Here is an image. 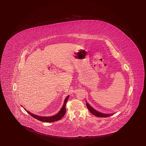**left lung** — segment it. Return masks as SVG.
<instances>
[{
	"label": "left lung",
	"instance_id": "left-lung-1",
	"mask_svg": "<svg viewBox=\"0 0 146 146\" xmlns=\"http://www.w3.org/2000/svg\"><path fill=\"white\" fill-rule=\"evenodd\" d=\"M86 105H87V108L90 111L93 115L97 116V117H109L110 116L113 115V114H103V113H101L100 112H98L96 111V110H95L94 109H93L91 106L86 102Z\"/></svg>",
	"mask_w": 146,
	"mask_h": 146
}]
</instances>
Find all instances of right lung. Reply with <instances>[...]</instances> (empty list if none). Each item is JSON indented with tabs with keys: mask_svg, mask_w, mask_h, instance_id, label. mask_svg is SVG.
<instances>
[{
	"mask_svg": "<svg viewBox=\"0 0 146 146\" xmlns=\"http://www.w3.org/2000/svg\"><path fill=\"white\" fill-rule=\"evenodd\" d=\"M69 97V96H67V98H66L65 101H64V105L62 106L61 110H60V111L57 114H56V115H54V116H52L43 117V116H38V115L33 114H32L30 112H29L28 111H27V112H28V113H29L33 117H34L35 119H37V120H39V121H41L52 123V122H54V121H57L58 120H60V119H62V117L65 114L66 111L65 106L67 102L68 99Z\"/></svg>",
	"mask_w": 146,
	"mask_h": 146,
	"instance_id": "add662e5",
	"label": "right lung"
}]
</instances>
